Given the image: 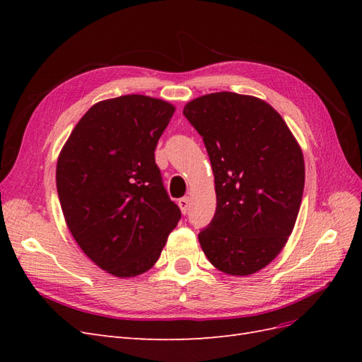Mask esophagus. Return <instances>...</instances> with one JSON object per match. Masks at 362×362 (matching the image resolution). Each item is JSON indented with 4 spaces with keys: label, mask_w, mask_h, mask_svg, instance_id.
Here are the masks:
<instances>
[{
    "label": "esophagus",
    "mask_w": 362,
    "mask_h": 362,
    "mask_svg": "<svg viewBox=\"0 0 362 362\" xmlns=\"http://www.w3.org/2000/svg\"><path fill=\"white\" fill-rule=\"evenodd\" d=\"M178 205H180V208H181V213H182V214H187L189 206H190V198H189V196H185V198H181V199L178 201Z\"/></svg>",
    "instance_id": "34e87169"
}]
</instances>
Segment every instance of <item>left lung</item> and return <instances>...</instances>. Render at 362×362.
Instances as JSON below:
<instances>
[{"mask_svg": "<svg viewBox=\"0 0 362 362\" xmlns=\"http://www.w3.org/2000/svg\"><path fill=\"white\" fill-rule=\"evenodd\" d=\"M201 134L214 173L217 206L198 238L208 261L252 275L286 246L302 202V149L281 115L255 96L217 92L182 110Z\"/></svg>", "mask_w": 362, "mask_h": 362, "instance_id": "8db88e82", "label": "left lung"}]
</instances>
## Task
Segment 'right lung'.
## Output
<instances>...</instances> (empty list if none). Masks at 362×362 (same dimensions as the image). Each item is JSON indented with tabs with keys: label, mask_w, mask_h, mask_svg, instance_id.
Instances as JSON below:
<instances>
[{
	"label": "right lung",
	"mask_w": 362,
	"mask_h": 362,
	"mask_svg": "<svg viewBox=\"0 0 362 362\" xmlns=\"http://www.w3.org/2000/svg\"><path fill=\"white\" fill-rule=\"evenodd\" d=\"M173 112L144 95L101 101L59 156L57 193L69 231L96 266L117 278L154 266L181 218L154 156Z\"/></svg>",
	"instance_id": "obj_1"
}]
</instances>
